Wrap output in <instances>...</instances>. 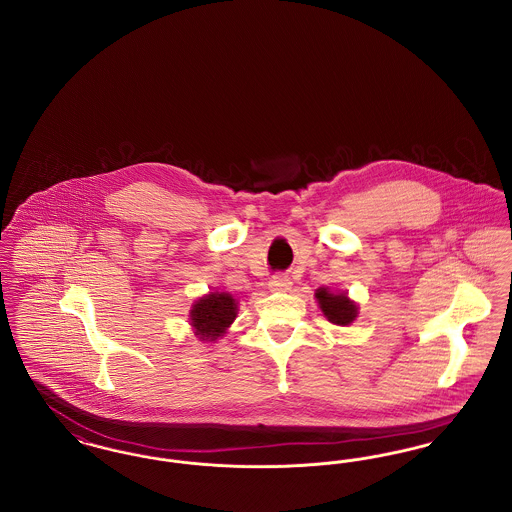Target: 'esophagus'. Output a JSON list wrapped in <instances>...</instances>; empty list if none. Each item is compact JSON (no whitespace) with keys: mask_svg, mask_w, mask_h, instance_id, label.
I'll return each mask as SVG.
<instances>
[{"mask_svg":"<svg viewBox=\"0 0 512 512\" xmlns=\"http://www.w3.org/2000/svg\"><path fill=\"white\" fill-rule=\"evenodd\" d=\"M290 286H292V282H290V278L284 276V274H274V276L270 278V282H268V288H270L272 292H286V290H290Z\"/></svg>","mask_w":512,"mask_h":512,"instance_id":"esophagus-1","label":"esophagus"}]
</instances>
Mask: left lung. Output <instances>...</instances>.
<instances>
[{
    "label": "left lung",
    "instance_id": "obj_1",
    "mask_svg": "<svg viewBox=\"0 0 512 512\" xmlns=\"http://www.w3.org/2000/svg\"><path fill=\"white\" fill-rule=\"evenodd\" d=\"M317 299L322 313L338 326H347L357 317V305L345 293H330L320 288L317 290Z\"/></svg>",
    "mask_w": 512,
    "mask_h": 512
}]
</instances>
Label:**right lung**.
Returning a JSON list of instances; mask_svg holds the SVG:
<instances>
[{"instance_id":"obj_1","label":"right lung","mask_w":512,"mask_h":512,"mask_svg":"<svg viewBox=\"0 0 512 512\" xmlns=\"http://www.w3.org/2000/svg\"><path fill=\"white\" fill-rule=\"evenodd\" d=\"M236 301L228 293H209L192 307V326L199 340L215 341L236 318Z\"/></svg>"}]
</instances>
